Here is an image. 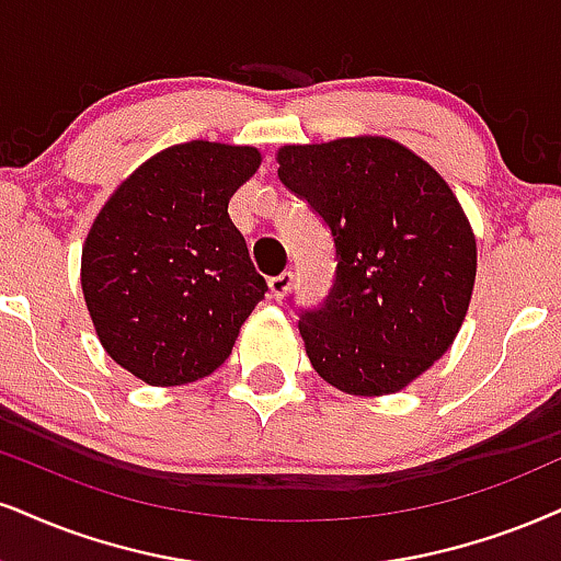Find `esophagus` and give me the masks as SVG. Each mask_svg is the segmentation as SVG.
I'll return each mask as SVG.
<instances>
[{
	"instance_id": "obj_1",
	"label": "esophagus",
	"mask_w": 561,
	"mask_h": 561,
	"mask_svg": "<svg viewBox=\"0 0 561 561\" xmlns=\"http://www.w3.org/2000/svg\"><path fill=\"white\" fill-rule=\"evenodd\" d=\"M291 280H294V273H291V270H283L280 275H273V278L267 280V286H270V296H273V299H283V296H286L288 288H291Z\"/></svg>"
}]
</instances>
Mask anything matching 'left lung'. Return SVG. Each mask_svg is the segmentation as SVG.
Here are the masks:
<instances>
[{
    "instance_id": "8db88e82",
    "label": "left lung",
    "mask_w": 561,
    "mask_h": 561,
    "mask_svg": "<svg viewBox=\"0 0 561 561\" xmlns=\"http://www.w3.org/2000/svg\"><path fill=\"white\" fill-rule=\"evenodd\" d=\"M278 179L330 228L335 278L299 312L307 356L348 396L403 390L458 335L476 239L445 179L387 137L286 145Z\"/></svg>"
}]
</instances>
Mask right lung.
<instances>
[{
  "instance_id": "add662e5",
  "label": "right lung",
  "mask_w": 561,
  "mask_h": 561,
  "mask_svg": "<svg viewBox=\"0 0 561 561\" xmlns=\"http://www.w3.org/2000/svg\"><path fill=\"white\" fill-rule=\"evenodd\" d=\"M257 148L192 140L145 161L90 228L82 294L106 354L142 382L203 379L231 354L267 283L228 216Z\"/></svg>"
}]
</instances>
